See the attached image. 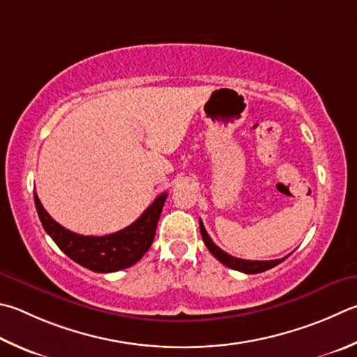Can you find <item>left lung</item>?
Masks as SVG:
<instances>
[{
	"instance_id": "1",
	"label": "left lung",
	"mask_w": 357,
	"mask_h": 357,
	"mask_svg": "<svg viewBox=\"0 0 357 357\" xmlns=\"http://www.w3.org/2000/svg\"><path fill=\"white\" fill-rule=\"evenodd\" d=\"M199 231H201V237H203V241L207 246V250H209L213 256H215L220 262H222L223 265H226V267H229L232 270H237V271H242V273H246V275H255V273H262V271L265 270H270L276 267L278 264H281L284 259H276V261H245V259H238V257H234L228 255V252H225L223 250H220L218 246L212 242V238L209 237V234L206 232V228L203 222L199 220Z\"/></svg>"
}]
</instances>
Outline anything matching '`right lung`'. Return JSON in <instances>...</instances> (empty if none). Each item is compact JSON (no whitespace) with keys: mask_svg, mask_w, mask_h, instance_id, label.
I'll use <instances>...</instances> for the list:
<instances>
[{"mask_svg":"<svg viewBox=\"0 0 357 357\" xmlns=\"http://www.w3.org/2000/svg\"><path fill=\"white\" fill-rule=\"evenodd\" d=\"M165 199L167 193H162L128 228L98 237L76 234L54 222L34 192L36 209L47 234L70 259L96 273H112L128 268L144 257L153 245Z\"/></svg>","mask_w":357,"mask_h":357,"instance_id":"right-lung-1","label":"right lung"}]
</instances>
